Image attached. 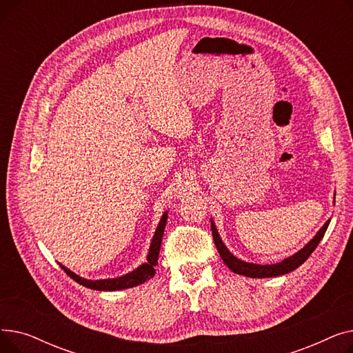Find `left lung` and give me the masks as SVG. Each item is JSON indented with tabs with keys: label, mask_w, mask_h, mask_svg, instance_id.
Segmentation results:
<instances>
[{
	"label": "left lung",
	"mask_w": 353,
	"mask_h": 353,
	"mask_svg": "<svg viewBox=\"0 0 353 353\" xmlns=\"http://www.w3.org/2000/svg\"><path fill=\"white\" fill-rule=\"evenodd\" d=\"M333 203H335V197H333ZM329 223H330V220H326L325 225L318 230V233L314 234L299 252H296L292 256L283 259L282 262H277V263H273V265H259V263L245 262V261H242V259L236 257L228 249V246L223 243V240H221V237L217 232V228L214 225V220L210 219L213 240H214V245L219 250L220 257L223 259L225 265L232 272H234L237 274H242V276H248V277H274V276L286 274V273H289L294 269H298L302 263H305V261L312 254V252L316 249V246L319 245V242L322 240Z\"/></svg>",
	"instance_id": "left-lung-1"
}]
</instances>
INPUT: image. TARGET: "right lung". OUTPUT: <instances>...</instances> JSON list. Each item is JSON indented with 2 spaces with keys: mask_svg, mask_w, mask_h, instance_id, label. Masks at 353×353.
Returning <instances> with one entry per match:
<instances>
[{
  "mask_svg": "<svg viewBox=\"0 0 353 353\" xmlns=\"http://www.w3.org/2000/svg\"><path fill=\"white\" fill-rule=\"evenodd\" d=\"M167 217H169V212H164L157 229L153 234L150 248H148V253H147V262L141 263L139 268H136L134 270L128 272L123 276L119 277H113V279H84L80 274H76L74 272H71L70 269H67L64 265L59 263L61 266V269H64V272L71 277V279L76 281L77 283L92 289V290H104V292H113V290H121V289H128V288H134L139 286L141 283H144L145 281L150 279L156 274V269L154 266L157 265V259H159V253H160V246H161V239L164 234V228L167 223Z\"/></svg>",
  "mask_w": 353,
  "mask_h": 353,
  "instance_id": "1",
  "label": "right lung"
}]
</instances>
